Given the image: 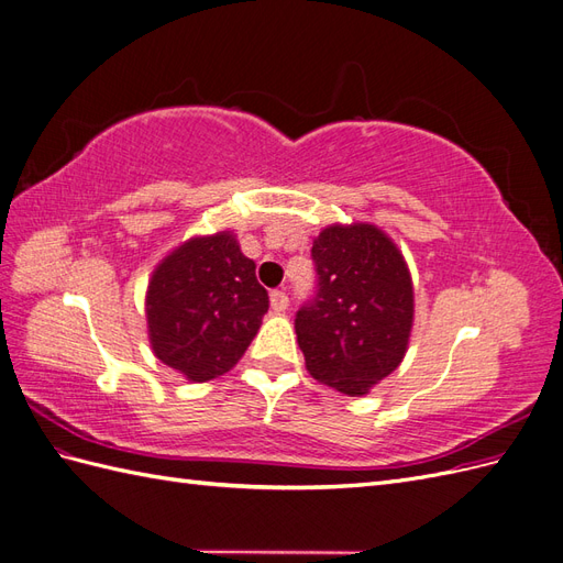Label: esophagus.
<instances>
[{
	"label": "esophagus",
	"mask_w": 563,
	"mask_h": 563,
	"mask_svg": "<svg viewBox=\"0 0 563 563\" xmlns=\"http://www.w3.org/2000/svg\"><path fill=\"white\" fill-rule=\"evenodd\" d=\"M269 305L275 312H284L288 308V296L284 291H279V288H275V291L269 294Z\"/></svg>",
	"instance_id": "obj_1"
}]
</instances>
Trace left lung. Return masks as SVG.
Instances as JSON below:
<instances>
[{
    "label": "left lung",
    "mask_w": 563,
    "mask_h": 563,
    "mask_svg": "<svg viewBox=\"0 0 563 563\" xmlns=\"http://www.w3.org/2000/svg\"><path fill=\"white\" fill-rule=\"evenodd\" d=\"M317 286L296 312L310 376L360 397L395 371L413 323L404 255L373 225H333L312 244Z\"/></svg>",
    "instance_id": "left-lung-1"
}]
</instances>
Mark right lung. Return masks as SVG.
Masks as SVG:
<instances>
[{
	"instance_id": "add662e5",
	"label": "right lung",
	"mask_w": 563,
	"mask_h": 563,
	"mask_svg": "<svg viewBox=\"0 0 563 563\" xmlns=\"http://www.w3.org/2000/svg\"><path fill=\"white\" fill-rule=\"evenodd\" d=\"M269 308L255 263L228 232L176 249L147 286V329L157 360L187 380L223 376L251 345Z\"/></svg>"
}]
</instances>
